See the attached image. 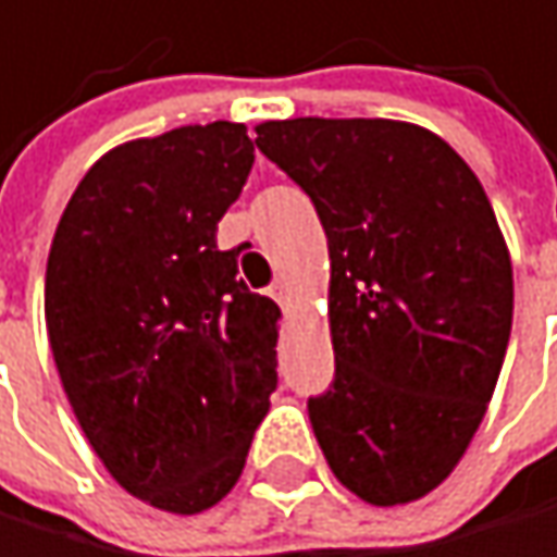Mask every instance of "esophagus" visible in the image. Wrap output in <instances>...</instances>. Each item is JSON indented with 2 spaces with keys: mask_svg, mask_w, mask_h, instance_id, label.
Instances as JSON below:
<instances>
[{
  "mask_svg": "<svg viewBox=\"0 0 557 557\" xmlns=\"http://www.w3.org/2000/svg\"><path fill=\"white\" fill-rule=\"evenodd\" d=\"M269 298H275V301L285 308V305H288V285H285L282 278H275V282L269 285Z\"/></svg>",
  "mask_w": 557,
  "mask_h": 557,
  "instance_id": "obj_1",
  "label": "esophagus"
}]
</instances>
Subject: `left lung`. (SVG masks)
<instances>
[{
  "label": "left lung",
  "mask_w": 557,
  "mask_h": 557,
  "mask_svg": "<svg viewBox=\"0 0 557 557\" xmlns=\"http://www.w3.org/2000/svg\"><path fill=\"white\" fill-rule=\"evenodd\" d=\"M256 147L327 236L334 381L308 397L331 472L371 506L426 496L462 459L512 331V262L466 160L384 117H295Z\"/></svg>",
  "instance_id": "1"
}]
</instances>
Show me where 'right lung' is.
Returning a JSON list of instances; mask_svg holds the SVG:
<instances>
[{
    "label": "right lung",
    "mask_w": 557,
    "mask_h": 557,
    "mask_svg": "<svg viewBox=\"0 0 557 557\" xmlns=\"http://www.w3.org/2000/svg\"><path fill=\"white\" fill-rule=\"evenodd\" d=\"M252 160L230 121L121 144L85 173L48 252L67 404L124 490L176 516L233 490L278 387L282 311L216 246Z\"/></svg>",
    "instance_id": "right-lung-1"
}]
</instances>
